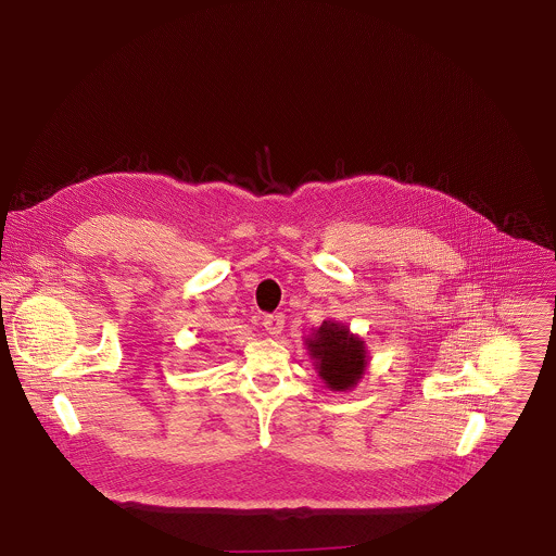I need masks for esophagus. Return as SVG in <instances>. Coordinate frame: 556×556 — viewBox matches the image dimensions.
Returning <instances> with one entry per match:
<instances>
[{
  "mask_svg": "<svg viewBox=\"0 0 556 556\" xmlns=\"http://www.w3.org/2000/svg\"><path fill=\"white\" fill-rule=\"evenodd\" d=\"M283 326H286V319H283L281 312H275V314H266V316H264V330H266L268 334H281Z\"/></svg>",
  "mask_w": 556,
  "mask_h": 556,
  "instance_id": "1",
  "label": "esophagus"
}]
</instances>
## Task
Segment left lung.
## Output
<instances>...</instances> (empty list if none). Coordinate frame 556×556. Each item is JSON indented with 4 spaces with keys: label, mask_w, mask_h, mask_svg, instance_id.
Segmentation results:
<instances>
[{
    "label": "left lung",
    "mask_w": 556,
    "mask_h": 556,
    "mask_svg": "<svg viewBox=\"0 0 556 556\" xmlns=\"http://www.w3.org/2000/svg\"><path fill=\"white\" fill-rule=\"evenodd\" d=\"M309 356L316 361L319 376L334 391H345L358 382L365 371L363 341L350 334L345 326L324 321L312 339H307Z\"/></svg>",
    "instance_id": "obj_1"
}]
</instances>
